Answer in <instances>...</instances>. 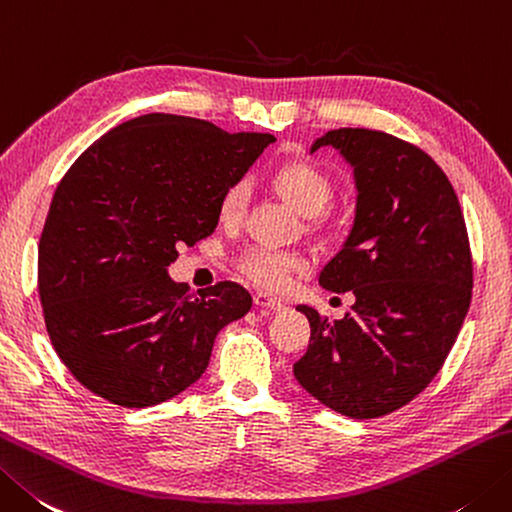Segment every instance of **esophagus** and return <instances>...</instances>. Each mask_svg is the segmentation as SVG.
Segmentation results:
<instances>
[{
  "label": "esophagus",
  "mask_w": 512,
  "mask_h": 512,
  "mask_svg": "<svg viewBox=\"0 0 512 512\" xmlns=\"http://www.w3.org/2000/svg\"><path fill=\"white\" fill-rule=\"evenodd\" d=\"M255 304L259 308H268V310H284V302L279 297H273L270 293H257L255 295Z\"/></svg>",
  "instance_id": "esophagus-1"
}]
</instances>
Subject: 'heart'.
I'll return each instance as SVG.
<instances>
[{
	"label": "heart",
	"instance_id": "heart-1",
	"mask_svg": "<svg viewBox=\"0 0 512 512\" xmlns=\"http://www.w3.org/2000/svg\"><path fill=\"white\" fill-rule=\"evenodd\" d=\"M273 186L284 202L304 217H315L330 204L335 186L322 168L293 159L279 166L273 173ZM250 202V182L239 177L230 182L219 197V219L224 224H237L244 217ZM242 273L264 288H284L295 270L304 268V259L290 250H277L268 246H250L239 257Z\"/></svg>",
	"mask_w": 512,
	"mask_h": 512
}]
</instances>
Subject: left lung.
<instances>
[{
  "label": "left lung",
  "mask_w": 512,
  "mask_h": 512,
  "mask_svg": "<svg viewBox=\"0 0 512 512\" xmlns=\"http://www.w3.org/2000/svg\"><path fill=\"white\" fill-rule=\"evenodd\" d=\"M337 148L353 166L355 222L319 273L333 293L355 295L344 319L310 322L295 379L317 402L353 419L406 406L433 382L464 324L473 257L462 206L422 148L382 130H328L310 148Z\"/></svg>",
  "instance_id": "left-lung-1"
}]
</instances>
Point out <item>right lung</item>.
<instances>
[{
	"instance_id": "add662e5",
	"label": "right lung",
	"mask_w": 512,
	"mask_h": 512,
	"mask_svg": "<svg viewBox=\"0 0 512 512\" xmlns=\"http://www.w3.org/2000/svg\"><path fill=\"white\" fill-rule=\"evenodd\" d=\"M275 137L150 113L110 128L57 184L37 286L55 353L90 393L124 408L195 384L219 330L253 297L235 282L197 295L168 277L177 246L213 235L224 188Z\"/></svg>"
}]
</instances>
